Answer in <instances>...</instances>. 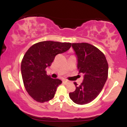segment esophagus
I'll return each instance as SVG.
<instances>
[{"label": "esophagus", "mask_w": 127, "mask_h": 127, "mask_svg": "<svg viewBox=\"0 0 127 127\" xmlns=\"http://www.w3.org/2000/svg\"><path fill=\"white\" fill-rule=\"evenodd\" d=\"M63 83H64V84H68V83H69V81H67V80L64 79V80H63Z\"/></svg>", "instance_id": "esophagus-1"}]
</instances>
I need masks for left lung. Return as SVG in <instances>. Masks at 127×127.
Segmentation results:
<instances>
[{
  "label": "left lung",
  "mask_w": 127,
  "mask_h": 127,
  "mask_svg": "<svg viewBox=\"0 0 127 127\" xmlns=\"http://www.w3.org/2000/svg\"><path fill=\"white\" fill-rule=\"evenodd\" d=\"M78 60L79 73L84 74L82 84L69 93L74 103L85 104L94 100L104 87L108 76V64L104 54L88 43H72Z\"/></svg>",
  "instance_id": "1"
}]
</instances>
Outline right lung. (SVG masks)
<instances>
[{"label":"right lung","mask_w":127,"mask_h":127,"mask_svg":"<svg viewBox=\"0 0 127 127\" xmlns=\"http://www.w3.org/2000/svg\"><path fill=\"white\" fill-rule=\"evenodd\" d=\"M71 43L43 41L32 45L24 55L21 70L24 87L28 94L39 103H44L54 97L58 86L62 81L46 75V68L55 57L70 49Z\"/></svg>","instance_id":"right-lung-1"}]
</instances>
